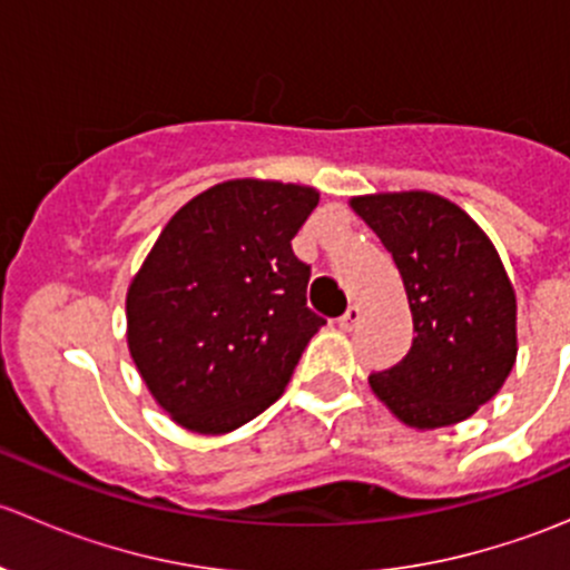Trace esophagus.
<instances>
[{
  "mask_svg": "<svg viewBox=\"0 0 570 570\" xmlns=\"http://www.w3.org/2000/svg\"><path fill=\"white\" fill-rule=\"evenodd\" d=\"M358 322H361V306H355V303L347 308V312L342 314V317H338V325H342L344 331H353V327L358 325Z\"/></svg>",
  "mask_w": 570,
  "mask_h": 570,
  "instance_id": "obj_1",
  "label": "esophagus"
}]
</instances>
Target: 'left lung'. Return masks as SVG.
<instances>
[{"label": "left lung", "instance_id": "1", "mask_svg": "<svg viewBox=\"0 0 570 570\" xmlns=\"http://www.w3.org/2000/svg\"><path fill=\"white\" fill-rule=\"evenodd\" d=\"M392 253L413 314V344L372 392L419 430L469 419L515 364V292L497 248L452 200L433 193L353 198Z\"/></svg>", "mask_w": 570, "mask_h": 570}]
</instances>
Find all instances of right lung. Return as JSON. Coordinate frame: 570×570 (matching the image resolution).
I'll use <instances>...</instances> for the list:
<instances>
[{
    "mask_svg": "<svg viewBox=\"0 0 570 570\" xmlns=\"http://www.w3.org/2000/svg\"><path fill=\"white\" fill-rule=\"evenodd\" d=\"M312 187L215 184L170 217L126 295L129 353L154 400L193 433L220 435L273 405L308 338L312 267L292 239Z\"/></svg>",
    "mask_w": 570,
    "mask_h": 570,
    "instance_id": "right-lung-1",
    "label": "right lung"
}]
</instances>
